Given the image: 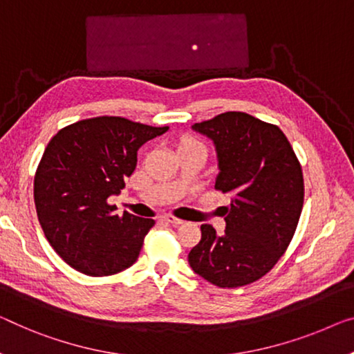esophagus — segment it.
Listing matches in <instances>:
<instances>
[{
    "label": "esophagus",
    "mask_w": 354,
    "mask_h": 354,
    "mask_svg": "<svg viewBox=\"0 0 354 354\" xmlns=\"http://www.w3.org/2000/svg\"><path fill=\"white\" fill-rule=\"evenodd\" d=\"M162 219H163V221H167V223L173 224V225H179V224H183V223H184V221L178 219V218H175V216H171V214H163V216H162Z\"/></svg>",
    "instance_id": "34e87169"
}]
</instances>
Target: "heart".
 <instances>
[{
  "label": "heart",
  "instance_id": "obj_1",
  "mask_svg": "<svg viewBox=\"0 0 354 354\" xmlns=\"http://www.w3.org/2000/svg\"><path fill=\"white\" fill-rule=\"evenodd\" d=\"M183 146H202V143H200V141H197V140H194V138H187V140L183 141L181 146H179V147H183Z\"/></svg>",
  "mask_w": 354,
  "mask_h": 354
}]
</instances>
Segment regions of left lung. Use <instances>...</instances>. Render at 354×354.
I'll return each instance as SVG.
<instances>
[{
  "mask_svg": "<svg viewBox=\"0 0 354 354\" xmlns=\"http://www.w3.org/2000/svg\"><path fill=\"white\" fill-rule=\"evenodd\" d=\"M192 130L213 141L214 189L230 205L223 207V234L202 224L189 266L214 286H245L266 275L291 243L304 207L302 168L277 125L246 113L229 111Z\"/></svg>",
  "mask_w": 354,
  "mask_h": 354,
  "instance_id": "left-lung-1",
  "label": "left lung"
}]
</instances>
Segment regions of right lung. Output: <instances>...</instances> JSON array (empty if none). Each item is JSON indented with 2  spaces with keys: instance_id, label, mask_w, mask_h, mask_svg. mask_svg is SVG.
<instances>
[{
  "instance_id": "obj_1",
  "label": "right lung",
  "mask_w": 354,
  "mask_h": 354,
  "mask_svg": "<svg viewBox=\"0 0 354 354\" xmlns=\"http://www.w3.org/2000/svg\"><path fill=\"white\" fill-rule=\"evenodd\" d=\"M168 127L102 115L62 129L47 145L35 175V205L47 241L68 266L108 277L133 266L154 219L114 214L135 171L136 152Z\"/></svg>"
}]
</instances>
